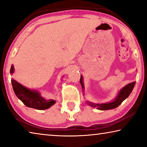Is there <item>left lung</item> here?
I'll return each instance as SVG.
<instances>
[{"mask_svg":"<svg viewBox=\"0 0 147 147\" xmlns=\"http://www.w3.org/2000/svg\"><path fill=\"white\" fill-rule=\"evenodd\" d=\"M80 84L82 87V89L84 88V84L82 82V76H80ZM136 82H133L128 84V85L124 86V88L121 89V91H119L118 96H117L116 98L113 102L109 103H105V104H92L90 102H88L89 105L93 106V107H96L98 109L100 110H108V109H114L118 107L120 104L123 102L125 100V99L130 95L131 91L133 90L134 87L135 86Z\"/></svg>","mask_w":147,"mask_h":147,"instance_id":"left-lung-1","label":"left lung"}]
</instances>
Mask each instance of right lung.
<instances>
[{"mask_svg":"<svg viewBox=\"0 0 147 147\" xmlns=\"http://www.w3.org/2000/svg\"><path fill=\"white\" fill-rule=\"evenodd\" d=\"M13 71L14 67L13 65H11L10 73L12 74ZM11 81L15 94L27 107L43 110L49 108L55 104V100L51 99L46 100L42 97L38 92L27 89L15 80L11 79Z\"/></svg>","mask_w":147,"mask_h":147,"instance_id":"obj_1","label":"right lung"}]
</instances>
